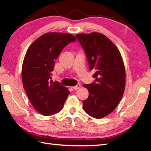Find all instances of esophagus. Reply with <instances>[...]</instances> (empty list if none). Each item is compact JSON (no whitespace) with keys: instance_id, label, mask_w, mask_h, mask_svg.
Returning a JSON list of instances; mask_svg holds the SVG:
<instances>
[{"instance_id":"34e87169","label":"esophagus","mask_w":151,"mask_h":151,"mask_svg":"<svg viewBox=\"0 0 151 151\" xmlns=\"http://www.w3.org/2000/svg\"><path fill=\"white\" fill-rule=\"evenodd\" d=\"M72 88H73L75 91H76V90H78V88H81V85H79V84H78L77 85L75 86H73V87H72Z\"/></svg>"}]
</instances>
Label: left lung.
<instances>
[{
	"label": "left lung",
	"mask_w": 151,
	"mask_h": 151,
	"mask_svg": "<svg viewBox=\"0 0 151 151\" xmlns=\"http://www.w3.org/2000/svg\"><path fill=\"white\" fill-rule=\"evenodd\" d=\"M87 57L95 81L85 84L88 97L83 101L86 113L96 119L109 115L122 99L125 88V68L119 50L106 36L99 32L76 35Z\"/></svg>",
	"instance_id": "left-lung-1"
}]
</instances>
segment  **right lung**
Wrapping results in <instances>:
<instances>
[{"label":"right lung","mask_w":151,"mask_h":151,"mask_svg":"<svg viewBox=\"0 0 151 151\" xmlns=\"http://www.w3.org/2000/svg\"><path fill=\"white\" fill-rule=\"evenodd\" d=\"M73 35L62 32L45 33L28 48L22 66V85L33 107L48 116L62 110L69 91L51 80L55 60Z\"/></svg>","instance_id":"right-lung-1"}]
</instances>
